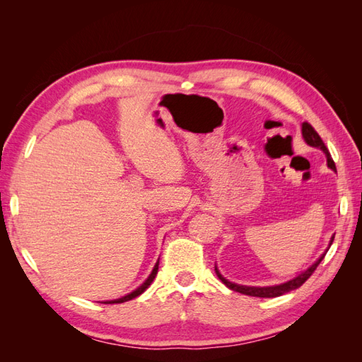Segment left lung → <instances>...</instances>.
Instances as JSON below:
<instances>
[{"instance_id":"1","label":"left lung","mask_w":362,"mask_h":362,"mask_svg":"<svg viewBox=\"0 0 362 362\" xmlns=\"http://www.w3.org/2000/svg\"><path fill=\"white\" fill-rule=\"evenodd\" d=\"M302 136H303L306 144H308L310 146L323 149V152H325L326 157H327V166H329L332 170L337 172L335 163H334V160H332V157H331V154H329V151H327V148H326V145H325V141L322 140V137L319 136V133H317V131L314 129V127H313L311 124H308V122H303V124H302ZM332 242H334V237L331 238V245H332ZM331 245H329V246H331ZM326 252H327V250H326ZM325 255H326V254H323L319 259H317L310 269H306L305 272H302L299 276H296L294 279H291V281H288V282H286V284H281V286H275V287H246V286H238V284H233V282L226 281V279L221 275V273H218L217 269H216V273H217L218 279H221V281L225 284V286H226L229 290H233V291L242 293V294H246V296H254V298H278V296H282V294H286V293H288V291H291V290L299 288V287L302 286V284L313 275L314 270L317 269V266H319L320 262H322V259L325 258Z\"/></svg>"}]
</instances>
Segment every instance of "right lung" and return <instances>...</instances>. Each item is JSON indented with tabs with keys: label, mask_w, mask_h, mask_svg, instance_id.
Masks as SVG:
<instances>
[{
	"label": "right lung",
	"mask_w": 362,
	"mask_h": 362,
	"mask_svg": "<svg viewBox=\"0 0 362 362\" xmlns=\"http://www.w3.org/2000/svg\"><path fill=\"white\" fill-rule=\"evenodd\" d=\"M157 272H158V262L156 264L154 270H152V273L149 275V278H148L144 284H141V286H140L137 290H134L133 293H129V294L124 296V298H120V299H116V300H108V302H103V303H122V302H127V300H131V299L137 298V296H140L141 293H144V291L151 286L152 281H154V278L157 276Z\"/></svg>",
	"instance_id": "right-lung-1"
}]
</instances>
